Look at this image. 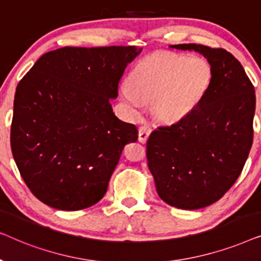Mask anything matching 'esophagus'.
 Returning a JSON list of instances; mask_svg holds the SVG:
<instances>
[{
  "instance_id": "obj_1",
  "label": "esophagus",
  "mask_w": 261,
  "mask_h": 261,
  "mask_svg": "<svg viewBox=\"0 0 261 261\" xmlns=\"http://www.w3.org/2000/svg\"><path fill=\"white\" fill-rule=\"evenodd\" d=\"M151 132H152V128L149 126H146V124L141 126L140 128H139V141L142 142V144H145V142L147 141Z\"/></svg>"
}]
</instances>
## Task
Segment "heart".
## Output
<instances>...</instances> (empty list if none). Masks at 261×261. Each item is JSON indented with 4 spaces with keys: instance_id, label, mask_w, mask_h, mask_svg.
Segmentation results:
<instances>
[{
    "instance_id": "obj_1",
    "label": "heart",
    "mask_w": 261,
    "mask_h": 261,
    "mask_svg": "<svg viewBox=\"0 0 261 261\" xmlns=\"http://www.w3.org/2000/svg\"><path fill=\"white\" fill-rule=\"evenodd\" d=\"M212 65L201 57L173 52L153 53L128 74L122 99L132 112L151 102L158 121L172 123L194 110L212 83Z\"/></svg>"
}]
</instances>
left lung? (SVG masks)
Returning <instances> with one entry per match:
<instances>
[{
    "label": "left lung",
    "instance_id": "obj_1",
    "mask_svg": "<svg viewBox=\"0 0 261 261\" xmlns=\"http://www.w3.org/2000/svg\"><path fill=\"white\" fill-rule=\"evenodd\" d=\"M171 47L194 49L208 59L212 83L190 114L152 132L146 156L159 197L195 210L219 201L241 174L253 144L255 92L240 62L226 49Z\"/></svg>",
    "mask_w": 261,
    "mask_h": 261
}]
</instances>
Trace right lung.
<instances>
[{
  "mask_svg": "<svg viewBox=\"0 0 261 261\" xmlns=\"http://www.w3.org/2000/svg\"><path fill=\"white\" fill-rule=\"evenodd\" d=\"M134 46L62 47L45 53L17 84L10 146L32 194L59 210L102 199L137 126L117 119V97Z\"/></svg>",
  "mask_w": 261,
  "mask_h": 261,
  "instance_id": "right-lung-1",
  "label": "right lung"
}]
</instances>
